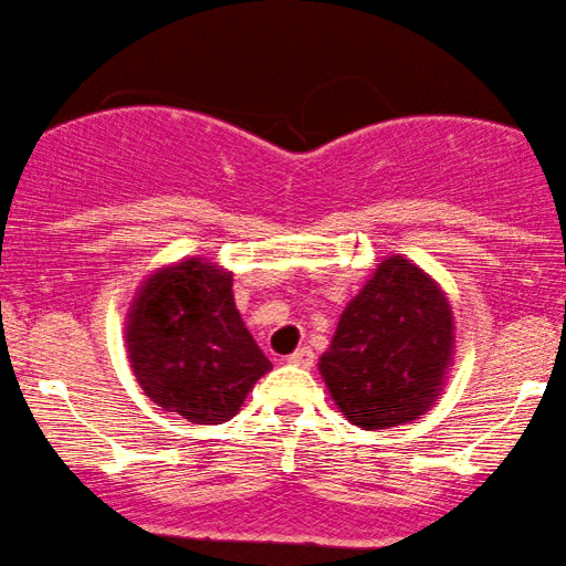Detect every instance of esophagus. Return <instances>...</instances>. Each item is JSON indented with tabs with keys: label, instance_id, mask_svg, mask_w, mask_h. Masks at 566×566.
<instances>
[{
	"label": "esophagus",
	"instance_id": "esophagus-1",
	"mask_svg": "<svg viewBox=\"0 0 566 566\" xmlns=\"http://www.w3.org/2000/svg\"><path fill=\"white\" fill-rule=\"evenodd\" d=\"M289 363L298 365V368H312V365H315V352L310 347H298L296 352H291L289 355Z\"/></svg>",
	"mask_w": 566,
	"mask_h": 566
}]
</instances>
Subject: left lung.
<instances>
[{
	"instance_id": "left-lung-1",
	"label": "left lung",
	"mask_w": 566,
	"mask_h": 566,
	"mask_svg": "<svg viewBox=\"0 0 566 566\" xmlns=\"http://www.w3.org/2000/svg\"><path fill=\"white\" fill-rule=\"evenodd\" d=\"M453 352L455 321L442 285L391 254L344 307L317 370L342 416L374 431L416 421L437 405Z\"/></svg>"
}]
</instances>
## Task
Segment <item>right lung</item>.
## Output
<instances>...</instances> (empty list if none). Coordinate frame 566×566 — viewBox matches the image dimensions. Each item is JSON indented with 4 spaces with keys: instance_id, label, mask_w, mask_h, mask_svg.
Wrapping results in <instances>:
<instances>
[{
    "instance_id": "obj_1",
    "label": "right lung",
    "mask_w": 566,
    "mask_h": 566,
    "mask_svg": "<svg viewBox=\"0 0 566 566\" xmlns=\"http://www.w3.org/2000/svg\"><path fill=\"white\" fill-rule=\"evenodd\" d=\"M124 342L145 395L206 427L230 421L272 370L235 307L232 272L206 256L164 264L137 285Z\"/></svg>"
}]
</instances>
